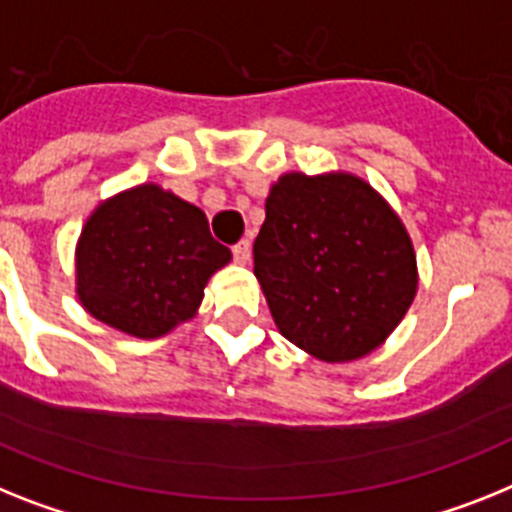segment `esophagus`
Returning <instances> with one entry per match:
<instances>
[{
  "instance_id": "obj_1",
  "label": "esophagus",
  "mask_w": 512,
  "mask_h": 512,
  "mask_svg": "<svg viewBox=\"0 0 512 512\" xmlns=\"http://www.w3.org/2000/svg\"><path fill=\"white\" fill-rule=\"evenodd\" d=\"M231 252H234V260L236 263H249V255H252V244H249V239H242V242H236L234 247H231Z\"/></svg>"
}]
</instances>
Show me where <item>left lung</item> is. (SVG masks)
<instances>
[{
    "label": "left lung",
    "instance_id": "1",
    "mask_svg": "<svg viewBox=\"0 0 512 512\" xmlns=\"http://www.w3.org/2000/svg\"><path fill=\"white\" fill-rule=\"evenodd\" d=\"M255 276L283 338L322 362L375 351L416 296L401 218L354 174H283L265 200Z\"/></svg>",
    "mask_w": 512,
    "mask_h": 512
}]
</instances>
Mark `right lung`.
Here are the masks:
<instances>
[{"mask_svg":"<svg viewBox=\"0 0 512 512\" xmlns=\"http://www.w3.org/2000/svg\"><path fill=\"white\" fill-rule=\"evenodd\" d=\"M231 260L208 218L158 184L109 197L77 239V299L135 338H161L195 317L208 278Z\"/></svg>","mask_w":512,"mask_h":512,"instance_id":"add662e5","label":"right lung"}]
</instances>
